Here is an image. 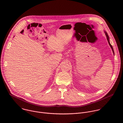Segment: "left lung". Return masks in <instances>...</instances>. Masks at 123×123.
I'll list each match as a JSON object with an SVG mask.
<instances>
[{
	"instance_id": "obj_1",
	"label": "left lung",
	"mask_w": 123,
	"mask_h": 123,
	"mask_svg": "<svg viewBox=\"0 0 123 123\" xmlns=\"http://www.w3.org/2000/svg\"><path fill=\"white\" fill-rule=\"evenodd\" d=\"M105 35H106V38H107V41H108V43L109 45L110 46V47H111V49H112V51H113V52L114 53V50H113V47H112V46L111 45V44H110V42H109V36H108V35L107 33H106V32H105Z\"/></svg>"
}]
</instances>
